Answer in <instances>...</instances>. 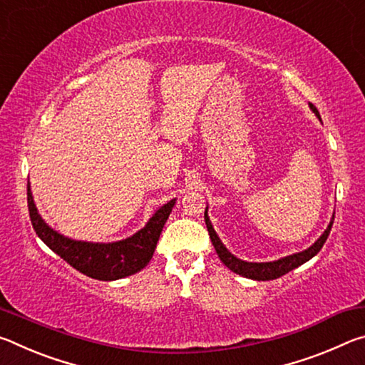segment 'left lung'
Wrapping results in <instances>:
<instances>
[{
  "label": "left lung",
  "instance_id": "1",
  "mask_svg": "<svg viewBox=\"0 0 365 365\" xmlns=\"http://www.w3.org/2000/svg\"><path fill=\"white\" fill-rule=\"evenodd\" d=\"M309 108H311L312 113L320 119L319 110L316 109V106L309 103ZM333 219H335V212H333L330 224L325 228V232L320 235V237L311 246H309L307 250L294 252V255L280 257V259H277V261H270V262H248V261H243V259H238L237 256H233L232 252L225 248V245L220 242L219 235L215 233L211 220H209L207 207L205 211V220H206L209 237H211V242L214 245L215 252H217V256L220 257V261L224 262L232 272H235V274L246 277V279H251V280H257V282L279 279V277L288 274V272H292L293 269L299 267V265H302L304 262H307L309 259H312L314 256H316L317 252L322 250V246L327 242V238H329L331 225H333Z\"/></svg>",
  "mask_w": 365,
  "mask_h": 365
}]
</instances>
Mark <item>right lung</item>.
<instances>
[{
	"label": "right lung",
	"instance_id": "add662e5",
	"mask_svg": "<svg viewBox=\"0 0 365 365\" xmlns=\"http://www.w3.org/2000/svg\"><path fill=\"white\" fill-rule=\"evenodd\" d=\"M175 201L174 197L164 206H160L146 222V225L133 233L132 237L119 240V242L93 243L64 237L63 233L49 227L35 206L30 182L27 185L30 220H32L34 230L38 235V238L73 269L91 279L104 282L133 275L150 264L159 242V235L169 219L172 207L175 206Z\"/></svg>",
	"mask_w": 365,
	"mask_h": 365
}]
</instances>
